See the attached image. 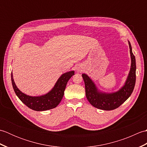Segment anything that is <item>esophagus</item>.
<instances>
[{
	"label": "esophagus",
	"mask_w": 147,
	"mask_h": 147,
	"mask_svg": "<svg viewBox=\"0 0 147 147\" xmlns=\"http://www.w3.org/2000/svg\"><path fill=\"white\" fill-rule=\"evenodd\" d=\"M76 70H77L78 71H82V70L81 69L80 67H77V68H76Z\"/></svg>",
	"instance_id": "obj_1"
}]
</instances>
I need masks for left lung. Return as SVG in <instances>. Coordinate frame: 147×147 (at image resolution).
Returning <instances> with one entry per match:
<instances>
[{"label":"left lung","instance_id":"1","mask_svg":"<svg viewBox=\"0 0 147 147\" xmlns=\"http://www.w3.org/2000/svg\"><path fill=\"white\" fill-rule=\"evenodd\" d=\"M129 47L131 59L130 71L124 86L117 92L114 93H103L99 92L95 83L86 74L82 77L85 82L86 96L88 102L93 107L105 111H111L123 104L128 98L133 91L136 82V60L132 52L129 42Z\"/></svg>","mask_w":147,"mask_h":147}]
</instances>
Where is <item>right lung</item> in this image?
<instances>
[{"instance_id": "right-lung-1", "label": "right lung", "mask_w": 147, "mask_h": 147, "mask_svg": "<svg viewBox=\"0 0 147 147\" xmlns=\"http://www.w3.org/2000/svg\"><path fill=\"white\" fill-rule=\"evenodd\" d=\"M74 74V71H72L62 74L57 81L51 91L45 95L38 96H32L24 94L21 92L16 85L13 76L11 73V81L13 89L20 100L30 109L36 111H47L57 107L63 97L64 90L67 83Z\"/></svg>"}]
</instances>
